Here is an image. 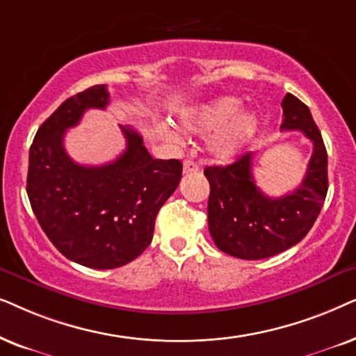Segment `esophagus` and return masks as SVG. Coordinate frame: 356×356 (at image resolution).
<instances>
[{"instance_id": "esophagus-1", "label": "esophagus", "mask_w": 356, "mask_h": 356, "mask_svg": "<svg viewBox=\"0 0 356 356\" xmlns=\"http://www.w3.org/2000/svg\"><path fill=\"white\" fill-rule=\"evenodd\" d=\"M192 172H200V168H198L193 161H186V163H184V174H192Z\"/></svg>"}]
</instances>
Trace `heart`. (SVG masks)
<instances>
[{
    "label": "heart",
    "mask_w": 356,
    "mask_h": 356,
    "mask_svg": "<svg viewBox=\"0 0 356 356\" xmlns=\"http://www.w3.org/2000/svg\"><path fill=\"white\" fill-rule=\"evenodd\" d=\"M243 104L236 97H218L181 112L179 122L191 134L215 135L210 149L216 159L234 158L259 131L260 120L252 112H241ZM170 140L179 141L181 135L172 127H164Z\"/></svg>",
    "instance_id": "obj_1"
}]
</instances>
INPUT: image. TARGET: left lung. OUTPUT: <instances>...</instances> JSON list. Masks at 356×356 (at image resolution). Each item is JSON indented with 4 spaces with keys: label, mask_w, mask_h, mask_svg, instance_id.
<instances>
[{
    "label": "left lung",
    "mask_w": 356,
    "mask_h": 356,
    "mask_svg": "<svg viewBox=\"0 0 356 356\" xmlns=\"http://www.w3.org/2000/svg\"><path fill=\"white\" fill-rule=\"evenodd\" d=\"M282 130H300L312 141V156L301 186L272 198L255 186L254 154L226 168H207L210 182L208 229L216 248L233 257L259 260L300 243L319 216L327 195V151L306 104L286 94Z\"/></svg>",
    "instance_id": "left-lung-1"
}]
</instances>
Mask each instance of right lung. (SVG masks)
<instances>
[{
    "label": "right lung",
    "mask_w": 356,
    "mask_h": 356,
    "mask_svg": "<svg viewBox=\"0 0 356 356\" xmlns=\"http://www.w3.org/2000/svg\"><path fill=\"white\" fill-rule=\"evenodd\" d=\"M108 92L97 84L61 104L37 130L29 151L27 195L51 244L89 268L131 262L153 239L159 208L182 177L179 159H153L138 131L120 129L127 148L115 161L81 165L65 151L66 130L88 108H106Z\"/></svg>",
    "instance_id": "add662e5"
}]
</instances>
